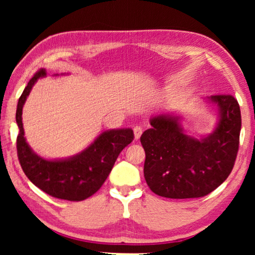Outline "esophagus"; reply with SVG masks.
Wrapping results in <instances>:
<instances>
[{"mask_svg":"<svg viewBox=\"0 0 255 255\" xmlns=\"http://www.w3.org/2000/svg\"><path fill=\"white\" fill-rule=\"evenodd\" d=\"M141 133H143V128H141L140 126L133 127V135H135V139H139Z\"/></svg>","mask_w":255,"mask_h":255,"instance_id":"obj_1","label":"esophagus"}]
</instances>
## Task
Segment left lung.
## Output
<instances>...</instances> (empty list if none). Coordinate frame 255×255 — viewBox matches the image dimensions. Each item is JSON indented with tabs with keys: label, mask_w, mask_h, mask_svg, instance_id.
Returning a JSON list of instances; mask_svg holds the SVG:
<instances>
[{
	"label": "left lung",
	"mask_w": 255,
	"mask_h": 255,
	"mask_svg": "<svg viewBox=\"0 0 255 255\" xmlns=\"http://www.w3.org/2000/svg\"><path fill=\"white\" fill-rule=\"evenodd\" d=\"M210 100L218 106L221 119L204 139L184 135L178 119L165 115L154 117L152 127L141 135L144 176L156 195L171 199L205 197L231 174L240 145V106L231 94H216Z\"/></svg>",
	"instance_id": "obj_1"
}]
</instances>
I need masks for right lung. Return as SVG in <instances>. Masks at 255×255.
<instances>
[{
    "instance_id": "right-lung-1",
    "label": "right lung",
    "mask_w": 255,
    "mask_h": 255,
    "mask_svg": "<svg viewBox=\"0 0 255 255\" xmlns=\"http://www.w3.org/2000/svg\"><path fill=\"white\" fill-rule=\"evenodd\" d=\"M46 75L39 70L25 86L16 108V152L20 165L28 179L54 198L82 201L94 195L110 174L122 150L133 140L131 129H117L102 132L92 145L76 156L63 161H47L34 154L24 138L22 107L36 81Z\"/></svg>"
}]
</instances>
